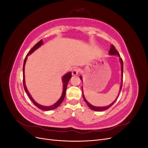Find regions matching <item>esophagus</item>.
Segmentation results:
<instances>
[{
    "instance_id": "esophagus-1",
    "label": "esophagus",
    "mask_w": 148,
    "mask_h": 148,
    "mask_svg": "<svg viewBox=\"0 0 148 148\" xmlns=\"http://www.w3.org/2000/svg\"><path fill=\"white\" fill-rule=\"evenodd\" d=\"M79 72V69L78 68H75L72 70V72H71V73H72L73 75H77L78 74Z\"/></svg>"
}]
</instances>
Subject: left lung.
Returning <instances> with one entry per match:
<instances>
[{
	"label": "left lung",
	"mask_w": 148,
	"mask_h": 148,
	"mask_svg": "<svg viewBox=\"0 0 148 148\" xmlns=\"http://www.w3.org/2000/svg\"><path fill=\"white\" fill-rule=\"evenodd\" d=\"M109 55H113V56L116 55V56H118L120 57L119 53L118 51H117V49H115V47H114V45H111V47H110V51H109ZM120 64H121V70H122V83H121V85H120V91H119V92H120L121 89H122V82H123V60H122V58H120ZM79 78H80V79H81V80H82V78L81 76H80ZM82 93H83V96L84 101H85V102L86 103V104L88 105V106L89 107V108H90L91 110H95V111H99V112H100V111H103V110H106V109H109V107H110L112 106V105L114 104L115 102L116 101V100H117V97H118L119 95H119H118L117 97L116 98V99H115V100L112 103V104H110V105L107 106H105V107H96V106H92L91 104H89V103L86 101V99H85L84 96V95H83V87H82Z\"/></svg>",
	"instance_id": "1"
}]
</instances>
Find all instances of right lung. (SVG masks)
<instances>
[{"label":"right lung","mask_w":148,"mask_h":148,"mask_svg":"<svg viewBox=\"0 0 148 148\" xmlns=\"http://www.w3.org/2000/svg\"><path fill=\"white\" fill-rule=\"evenodd\" d=\"M43 44V42H42V40H41V41H39L36 44H35V45L34 46V47L31 49L30 51L28 53V54L26 55L25 59V60H24V63H23V86H24V88H25V92L27 93V95H28V96L29 97L30 99L31 100V101L33 102V104L36 106L37 107H38L39 109H41V110H45V111H48V110H53V109H56L57 107H59L60 104L61 103L63 102L64 98H65V93H66V88H67V84H68L69 83V82L70 79L71 78V73L70 72H69L67 73L66 74H65L63 78H62V82H63V92H62V95L60 97V99L58 100L57 102H56L54 104H53L51 106H42L41 104H38V103L36 102L33 99V97H31V96L30 95L29 92H28L27 88H26V84H25V64H26V60H27V57L30 55L31 53H33L35 50H36V49L38 48H39L40 46H41L42 44Z\"/></svg>","instance_id":"add662e5"}]
</instances>
